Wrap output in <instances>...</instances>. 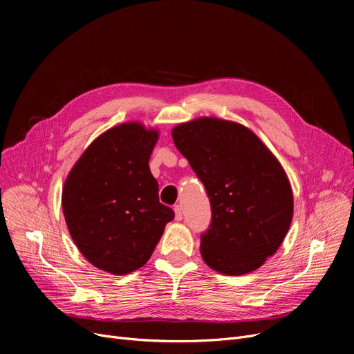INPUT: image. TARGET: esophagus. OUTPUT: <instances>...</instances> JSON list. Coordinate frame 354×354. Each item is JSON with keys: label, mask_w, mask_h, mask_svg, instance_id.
Masks as SVG:
<instances>
[{"label": "esophagus", "mask_w": 354, "mask_h": 354, "mask_svg": "<svg viewBox=\"0 0 354 354\" xmlns=\"http://www.w3.org/2000/svg\"><path fill=\"white\" fill-rule=\"evenodd\" d=\"M182 216H183L182 207H180V205H176V207H175V219H176V221H180Z\"/></svg>", "instance_id": "34e87169"}]
</instances>
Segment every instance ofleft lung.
Wrapping results in <instances>:
<instances>
[{
  "instance_id": "8db88e82",
  "label": "left lung",
  "mask_w": 354,
  "mask_h": 354,
  "mask_svg": "<svg viewBox=\"0 0 354 354\" xmlns=\"http://www.w3.org/2000/svg\"><path fill=\"white\" fill-rule=\"evenodd\" d=\"M178 151L207 189L212 221L201 255L212 270L244 275L280 248L294 202L281 163L248 127L198 118L172 129Z\"/></svg>"
}]
</instances>
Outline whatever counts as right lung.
<instances>
[{
    "instance_id": "1",
    "label": "right lung",
    "mask_w": 354,
    "mask_h": 354,
    "mask_svg": "<svg viewBox=\"0 0 354 354\" xmlns=\"http://www.w3.org/2000/svg\"><path fill=\"white\" fill-rule=\"evenodd\" d=\"M159 132L126 122L93 140L68 172L62 207L74 244L113 275L143 267L175 212L159 202L149 159Z\"/></svg>"
}]
</instances>
